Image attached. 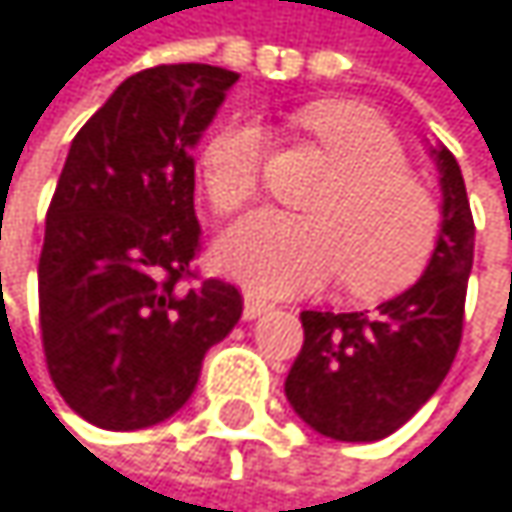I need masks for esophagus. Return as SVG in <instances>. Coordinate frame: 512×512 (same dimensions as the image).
<instances>
[{
    "label": "esophagus",
    "instance_id": "esophagus-1",
    "mask_svg": "<svg viewBox=\"0 0 512 512\" xmlns=\"http://www.w3.org/2000/svg\"><path fill=\"white\" fill-rule=\"evenodd\" d=\"M267 309H270V303H267V300L254 297V294H245V303H242V318H245V321H254V318H261V315H264Z\"/></svg>",
    "mask_w": 512,
    "mask_h": 512
}]
</instances>
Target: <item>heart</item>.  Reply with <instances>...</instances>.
Here are the masks:
<instances>
[{
  "instance_id": "heart-1",
  "label": "heart",
  "mask_w": 512,
  "mask_h": 512,
  "mask_svg": "<svg viewBox=\"0 0 512 512\" xmlns=\"http://www.w3.org/2000/svg\"><path fill=\"white\" fill-rule=\"evenodd\" d=\"M294 122L327 152L336 176L309 203L312 218L258 212L230 227L215 261L258 294H300L342 276L348 294L381 300L408 288L429 264L438 206L405 170L393 128L366 104L324 98ZM261 179V131L218 128L200 152V182L218 212L251 203Z\"/></svg>"
}]
</instances>
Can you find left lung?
Returning a JSON list of instances; mask_svg holds the SVG:
<instances>
[{
  "label": "left lung",
  "instance_id": "1",
  "mask_svg": "<svg viewBox=\"0 0 512 512\" xmlns=\"http://www.w3.org/2000/svg\"><path fill=\"white\" fill-rule=\"evenodd\" d=\"M441 185V224L423 276L375 312H303V351L285 396L297 417L333 441H381L405 426L447 378L474 264V218L456 155L429 146Z\"/></svg>",
  "mask_w": 512,
  "mask_h": 512
}]
</instances>
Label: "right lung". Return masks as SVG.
Here are the masks:
<instances>
[{"label":"right lung","instance_id":"obj_1","mask_svg":"<svg viewBox=\"0 0 512 512\" xmlns=\"http://www.w3.org/2000/svg\"><path fill=\"white\" fill-rule=\"evenodd\" d=\"M239 74L182 62L122 80L71 140L38 261L50 378L98 429L173 417L242 315L233 285H185L197 251L194 146Z\"/></svg>","mask_w":512,"mask_h":512}]
</instances>
